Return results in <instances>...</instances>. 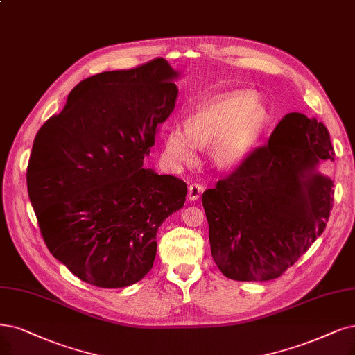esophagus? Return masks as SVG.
Listing matches in <instances>:
<instances>
[{
    "instance_id": "obj_1",
    "label": "esophagus",
    "mask_w": 355,
    "mask_h": 355,
    "mask_svg": "<svg viewBox=\"0 0 355 355\" xmlns=\"http://www.w3.org/2000/svg\"><path fill=\"white\" fill-rule=\"evenodd\" d=\"M203 190H205V187L200 186V184H198V182H194V184H190V186H189V193H187L189 200H190V202L198 200V199L200 198V194L203 193Z\"/></svg>"
}]
</instances>
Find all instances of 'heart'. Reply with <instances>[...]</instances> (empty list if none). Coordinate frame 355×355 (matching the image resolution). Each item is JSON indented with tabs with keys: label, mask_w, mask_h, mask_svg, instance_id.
<instances>
[{
	"label": "heart",
	"mask_w": 355,
	"mask_h": 355,
	"mask_svg": "<svg viewBox=\"0 0 355 355\" xmlns=\"http://www.w3.org/2000/svg\"><path fill=\"white\" fill-rule=\"evenodd\" d=\"M269 121L263 105L250 94H227L196 108L186 128L171 127L162 141L164 159L173 168L198 162L199 146H211L218 166L239 165L250 153Z\"/></svg>",
	"instance_id": "1"
}]
</instances>
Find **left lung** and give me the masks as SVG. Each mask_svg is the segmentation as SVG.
Listing matches in <instances>:
<instances>
[{
  "instance_id": "left-lung-1",
  "label": "left lung",
  "mask_w": 355,
  "mask_h": 355,
  "mask_svg": "<svg viewBox=\"0 0 355 355\" xmlns=\"http://www.w3.org/2000/svg\"><path fill=\"white\" fill-rule=\"evenodd\" d=\"M334 155L324 124L286 114L266 144L203 193L212 257L227 278H279L320 237L334 181L318 166Z\"/></svg>"
}]
</instances>
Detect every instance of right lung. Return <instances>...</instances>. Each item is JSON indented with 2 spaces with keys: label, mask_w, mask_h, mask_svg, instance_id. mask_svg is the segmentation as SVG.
I'll list each match as a JSON object with an SVG mask.
<instances>
[{
  "label": "right lung",
  "mask_w": 355,
  "mask_h": 355,
  "mask_svg": "<svg viewBox=\"0 0 355 355\" xmlns=\"http://www.w3.org/2000/svg\"><path fill=\"white\" fill-rule=\"evenodd\" d=\"M178 71L164 58L85 78L39 128L28 191L51 254L90 285L124 288L152 269L156 232L187 184L143 168L175 107Z\"/></svg>",
  "instance_id": "right-lung-1"
}]
</instances>
